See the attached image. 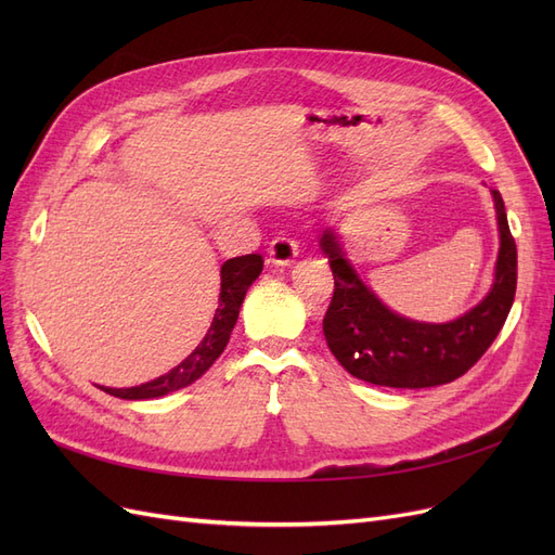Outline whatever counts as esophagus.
Segmentation results:
<instances>
[{
    "label": "esophagus",
    "instance_id": "esophagus-1",
    "mask_svg": "<svg viewBox=\"0 0 555 555\" xmlns=\"http://www.w3.org/2000/svg\"><path fill=\"white\" fill-rule=\"evenodd\" d=\"M298 257V243L289 236H278L268 245V261L273 266H292Z\"/></svg>",
    "mask_w": 555,
    "mask_h": 555
}]
</instances>
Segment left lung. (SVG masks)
Instances as JSON below:
<instances>
[{"instance_id": "1", "label": "left lung", "mask_w": 555, "mask_h": 555, "mask_svg": "<svg viewBox=\"0 0 555 555\" xmlns=\"http://www.w3.org/2000/svg\"><path fill=\"white\" fill-rule=\"evenodd\" d=\"M491 196L500 233L493 284L475 308L444 324L416 322L386 308L347 259L338 231L322 233L319 247L335 280L324 335L349 375L391 389H426L465 375L491 347L516 294V243L505 201L495 190Z\"/></svg>"}]
</instances>
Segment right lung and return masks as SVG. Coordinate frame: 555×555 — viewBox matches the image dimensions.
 I'll return each mask as SVG.
<instances>
[{
	"mask_svg": "<svg viewBox=\"0 0 555 555\" xmlns=\"http://www.w3.org/2000/svg\"><path fill=\"white\" fill-rule=\"evenodd\" d=\"M261 271H263V259L259 255L233 257L224 261L220 271L222 282H220V300H217V310L210 319V328L206 331L204 340L196 345L192 354L176 367H171L166 375L150 379L141 386H129V389H111V386H102V389L122 400H147V398H159L171 391L184 389V386L196 382L224 351L231 338V331L238 322L243 298Z\"/></svg>",
	"mask_w": 555,
	"mask_h": 555,
	"instance_id": "1",
	"label": "right lung"
}]
</instances>
